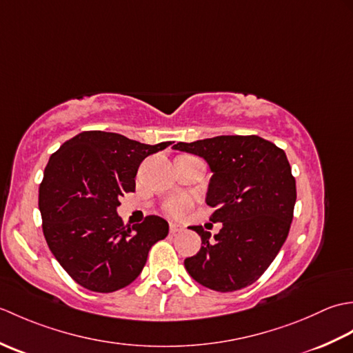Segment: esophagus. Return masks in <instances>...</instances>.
Instances as JSON below:
<instances>
[{
	"instance_id": "esophagus-1",
	"label": "esophagus",
	"mask_w": 353,
	"mask_h": 353,
	"mask_svg": "<svg viewBox=\"0 0 353 353\" xmlns=\"http://www.w3.org/2000/svg\"><path fill=\"white\" fill-rule=\"evenodd\" d=\"M183 229V226L182 224H179V223H170V232L171 234H176V232H181Z\"/></svg>"
}]
</instances>
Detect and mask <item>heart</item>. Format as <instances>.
<instances>
[{"label": "heart", "mask_w": 353, "mask_h": 353, "mask_svg": "<svg viewBox=\"0 0 353 353\" xmlns=\"http://www.w3.org/2000/svg\"><path fill=\"white\" fill-rule=\"evenodd\" d=\"M192 208V200L186 196H179L167 200L163 203V211L171 216H183Z\"/></svg>", "instance_id": "1"}]
</instances>
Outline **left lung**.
I'll return each mask as SVG.
<instances>
[{"mask_svg":"<svg viewBox=\"0 0 353 353\" xmlns=\"http://www.w3.org/2000/svg\"><path fill=\"white\" fill-rule=\"evenodd\" d=\"M179 152L197 154L212 171L206 203L212 223H223L214 238L191 226L201 247L185 259L186 272L206 288L230 292L258 281L288 236L296 203V181L287 154L256 134L177 142Z\"/></svg>","mask_w":353,"mask_h":353,"instance_id":"1","label":"left lung"}]
</instances>
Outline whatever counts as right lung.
<instances>
[{"instance_id":"add662e5","label":"right lung","mask_w":353,"mask_h":353,"mask_svg":"<svg viewBox=\"0 0 353 353\" xmlns=\"http://www.w3.org/2000/svg\"><path fill=\"white\" fill-rule=\"evenodd\" d=\"M170 144L89 130L51 154L39 186L43 236L83 288L112 292L127 287L142 272L152 245L168 235V223L157 215L125 228L117 208L119 197L134 191L141 162Z\"/></svg>"}]
</instances>
